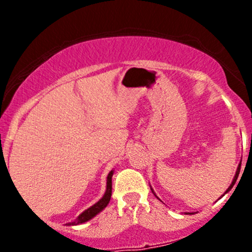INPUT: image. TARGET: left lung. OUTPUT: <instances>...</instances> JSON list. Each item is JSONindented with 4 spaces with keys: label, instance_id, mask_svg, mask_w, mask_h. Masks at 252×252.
<instances>
[{
    "label": "left lung",
    "instance_id": "8db88e82",
    "mask_svg": "<svg viewBox=\"0 0 252 252\" xmlns=\"http://www.w3.org/2000/svg\"><path fill=\"white\" fill-rule=\"evenodd\" d=\"M240 166H241V162H240V163H239L238 168H236V172H235V175H234V178H233V182H232V184H230V185H229V188H228V189L225 190V192H224V194H227L228 191H230V190H232V188H233V185L235 184L236 179H238V175H239V173H240ZM151 190H152V192H154V194H155V191H154V189H152V188H151ZM155 196L157 197V195L155 194ZM222 196H223V195H222ZM157 199H158V197H157ZM185 213H187V215H194V213H190V212H185Z\"/></svg>",
    "mask_w": 252,
    "mask_h": 252
}]
</instances>
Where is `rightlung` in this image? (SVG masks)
<instances>
[{
    "label": "right lung",
    "mask_w": 252,
    "mask_h": 252,
    "mask_svg": "<svg viewBox=\"0 0 252 252\" xmlns=\"http://www.w3.org/2000/svg\"><path fill=\"white\" fill-rule=\"evenodd\" d=\"M113 173H114V171L112 169V171L107 175V183H106V191H105V194H103V196L101 197V199L98 200V201L96 202L95 205H93L91 207H89L88 210L84 211L81 215H79L78 218L74 220V222L67 223V225L83 224V223L88 222V220H90L91 218L95 217L96 215H98V213H100L101 211H102L103 208H105L106 206L108 205V202H110V200H111V195H112V175H113Z\"/></svg>",
    "instance_id": "add662e5"
}]
</instances>
